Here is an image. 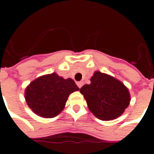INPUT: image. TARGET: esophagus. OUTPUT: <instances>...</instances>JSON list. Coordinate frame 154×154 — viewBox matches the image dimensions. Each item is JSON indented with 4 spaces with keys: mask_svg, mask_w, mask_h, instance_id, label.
Masks as SVG:
<instances>
[{
    "mask_svg": "<svg viewBox=\"0 0 154 154\" xmlns=\"http://www.w3.org/2000/svg\"><path fill=\"white\" fill-rule=\"evenodd\" d=\"M77 87H79V88H81V87H82V85H83V82H78L77 83Z\"/></svg>",
    "mask_w": 154,
    "mask_h": 154,
    "instance_id": "obj_1",
    "label": "esophagus"
}]
</instances>
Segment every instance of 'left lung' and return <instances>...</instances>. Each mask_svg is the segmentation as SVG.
Instances as JSON below:
<instances>
[{
    "label": "left lung",
    "mask_w": 154,
    "mask_h": 154,
    "mask_svg": "<svg viewBox=\"0 0 154 154\" xmlns=\"http://www.w3.org/2000/svg\"><path fill=\"white\" fill-rule=\"evenodd\" d=\"M80 92L91 112L101 120L118 118L130 102L128 88L120 81L99 71L94 72L91 84L84 85Z\"/></svg>",
    "instance_id": "obj_1"
}]
</instances>
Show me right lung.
I'll list each match as a JSON object with an SVG mask.
<instances>
[{
  "instance_id": "add662e5",
  "label": "right lung",
  "mask_w": 154,
  "mask_h": 154,
  "mask_svg": "<svg viewBox=\"0 0 154 154\" xmlns=\"http://www.w3.org/2000/svg\"><path fill=\"white\" fill-rule=\"evenodd\" d=\"M78 90L72 79H64L54 72L31 82L25 89V97L33 112L44 118H53L63 111L69 95Z\"/></svg>"
}]
</instances>
